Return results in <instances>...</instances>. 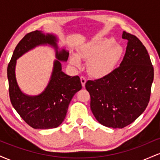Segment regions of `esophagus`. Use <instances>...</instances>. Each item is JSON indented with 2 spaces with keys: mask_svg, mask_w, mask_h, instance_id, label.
<instances>
[{
  "mask_svg": "<svg viewBox=\"0 0 160 160\" xmlns=\"http://www.w3.org/2000/svg\"><path fill=\"white\" fill-rule=\"evenodd\" d=\"M80 81H81L82 87H85V84H86V78H84V77H80Z\"/></svg>",
  "mask_w": 160,
  "mask_h": 160,
  "instance_id": "34e87169",
  "label": "esophagus"
}]
</instances>
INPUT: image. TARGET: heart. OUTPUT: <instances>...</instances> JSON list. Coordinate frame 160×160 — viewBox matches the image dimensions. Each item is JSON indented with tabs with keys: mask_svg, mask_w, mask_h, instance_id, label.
<instances>
[{
	"mask_svg": "<svg viewBox=\"0 0 160 160\" xmlns=\"http://www.w3.org/2000/svg\"><path fill=\"white\" fill-rule=\"evenodd\" d=\"M123 49L112 38H102L89 42L79 51L70 56V63L76 68L81 66L80 58L89 60L87 68L92 76L104 78L111 74L120 62Z\"/></svg>",
	"mask_w": 160,
	"mask_h": 160,
	"instance_id": "1",
	"label": "heart"
}]
</instances>
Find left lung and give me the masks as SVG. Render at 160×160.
Returning <instances> with one entry per match:
<instances>
[{"label": "left lung", "instance_id": "obj_1", "mask_svg": "<svg viewBox=\"0 0 160 160\" xmlns=\"http://www.w3.org/2000/svg\"><path fill=\"white\" fill-rule=\"evenodd\" d=\"M122 38L128 42L120 67L108 76L86 82L95 119L113 128L126 127L145 111L154 75L149 54L140 40L126 32Z\"/></svg>", "mask_w": 160, "mask_h": 160}]
</instances>
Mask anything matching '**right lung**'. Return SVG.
Wrapping results in <instances>:
<instances>
[{
  "label": "right lung",
  "mask_w": 160,
  "mask_h": 160,
  "mask_svg": "<svg viewBox=\"0 0 160 160\" xmlns=\"http://www.w3.org/2000/svg\"><path fill=\"white\" fill-rule=\"evenodd\" d=\"M58 41V38L50 33L38 30L28 33L16 46L7 67L11 104L23 120L36 129L54 128L61 125L71 99L82 89L78 76H68L62 71L61 62H67L69 52L65 48L59 49ZM47 45L55 49L57 58L48 84L39 95L25 94L16 80V60L37 46Z\"/></svg>",
  "instance_id": "1"
}]
</instances>
